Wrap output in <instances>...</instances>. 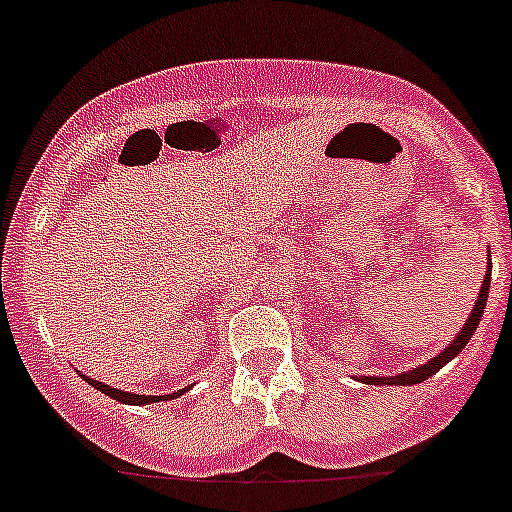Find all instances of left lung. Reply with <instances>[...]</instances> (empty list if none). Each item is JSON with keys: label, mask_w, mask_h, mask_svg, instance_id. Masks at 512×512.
I'll list each match as a JSON object with an SVG mask.
<instances>
[{"label": "left lung", "mask_w": 512, "mask_h": 512, "mask_svg": "<svg viewBox=\"0 0 512 512\" xmlns=\"http://www.w3.org/2000/svg\"><path fill=\"white\" fill-rule=\"evenodd\" d=\"M488 286H491V262H488V272H486V277H484V284H481L479 299H476L474 308H471V313H469V318H466L464 328L459 330L457 338L449 342L445 350L437 352V357H432L428 364H420V367L411 369V372H401V374H396V376H362L364 384H374V386H379V384L413 386V384H420V381H425V379H428V376L440 372V369L445 367L449 359H454V357L459 355V352L464 350V345L471 340V335H474L476 325H479L481 316H484L486 299H488Z\"/></svg>", "instance_id": "left-lung-1"}]
</instances>
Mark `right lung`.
<instances>
[{"label":"right lung","mask_w":512,"mask_h":512,"mask_svg":"<svg viewBox=\"0 0 512 512\" xmlns=\"http://www.w3.org/2000/svg\"><path fill=\"white\" fill-rule=\"evenodd\" d=\"M82 379L87 381L89 386H94V389L106 393V396H111L114 401L119 403H128V406H145V403H157V401H167V398H177L182 396V393H187L189 389H179L177 393H170V396H138V393H128V391H121V389H111V386L101 384L97 379H87V376L82 374Z\"/></svg>","instance_id":"1"}]
</instances>
